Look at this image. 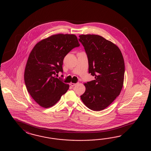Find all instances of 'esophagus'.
<instances>
[{
	"label": "esophagus",
	"instance_id": "34e87169",
	"mask_svg": "<svg viewBox=\"0 0 151 151\" xmlns=\"http://www.w3.org/2000/svg\"><path fill=\"white\" fill-rule=\"evenodd\" d=\"M78 83H70V85H71V86H76V85H77Z\"/></svg>",
	"mask_w": 151,
	"mask_h": 151
}]
</instances>
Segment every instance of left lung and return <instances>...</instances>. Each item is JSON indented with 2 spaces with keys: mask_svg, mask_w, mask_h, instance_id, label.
<instances>
[{
  "mask_svg": "<svg viewBox=\"0 0 151 151\" xmlns=\"http://www.w3.org/2000/svg\"><path fill=\"white\" fill-rule=\"evenodd\" d=\"M88 60V72L95 80L84 83L86 91L81 99L88 109L101 111L112 103L122 90L125 63L121 51L112 42L96 35H82Z\"/></svg>",
  "mask_w": 151,
  "mask_h": 151,
  "instance_id": "1",
  "label": "left lung"
}]
</instances>
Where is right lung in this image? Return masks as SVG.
Masks as SVG:
<instances>
[{
	"instance_id": "obj_1",
	"label": "right lung",
	"mask_w": 151,
	"mask_h": 151,
	"mask_svg": "<svg viewBox=\"0 0 151 151\" xmlns=\"http://www.w3.org/2000/svg\"><path fill=\"white\" fill-rule=\"evenodd\" d=\"M80 46L74 35L57 34L38 42L29 55L24 72L28 92L44 108L55 105L69 88L55 77L63 72V60L73 48Z\"/></svg>"
}]
</instances>
